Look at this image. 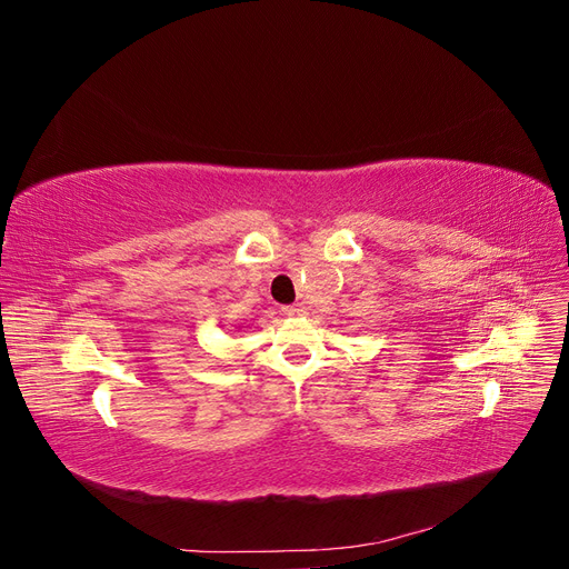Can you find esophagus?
Returning <instances> with one entry per match:
<instances>
[{
    "mask_svg": "<svg viewBox=\"0 0 569 569\" xmlns=\"http://www.w3.org/2000/svg\"><path fill=\"white\" fill-rule=\"evenodd\" d=\"M282 316H287V318H301V316H306V306H303V303L284 306V308H282Z\"/></svg>",
    "mask_w": 569,
    "mask_h": 569,
    "instance_id": "esophagus-1",
    "label": "esophagus"
}]
</instances>
